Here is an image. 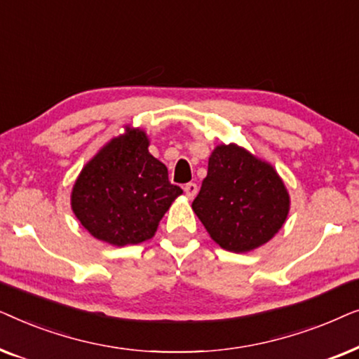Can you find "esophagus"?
Listing matches in <instances>:
<instances>
[{"instance_id":"34e87169","label":"esophagus","mask_w":359,"mask_h":359,"mask_svg":"<svg viewBox=\"0 0 359 359\" xmlns=\"http://www.w3.org/2000/svg\"><path fill=\"white\" fill-rule=\"evenodd\" d=\"M184 194L188 196L189 199H193L196 194H198V184L196 183H188V184H184Z\"/></svg>"}]
</instances>
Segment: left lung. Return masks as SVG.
Returning a JSON list of instances; mask_svg holds the SVG:
<instances>
[{"instance_id": "1", "label": "left lung", "mask_w": 359, "mask_h": 359, "mask_svg": "<svg viewBox=\"0 0 359 359\" xmlns=\"http://www.w3.org/2000/svg\"><path fill=\"white\" fill-rule=\"evenodd\" d=\"M193 210L215 243L245 253L262 247L283 227L289 194L271 165L237 145H219Z\"/></svg>"}]
</instances>
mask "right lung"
I'll use <instances>...</instances> for the list:
<instances>
[{"instance_id":"obj_1","label":"right lung","mask_w":359,"mask_h":359,"mask_svg":"<svg viewBox=\"0 0 359 359\" xmlns=\"http://www.w3.org/2000/svg\"><path fill=\"white\" fill-rule=\"evenodd\" d=\"M183 193L166 166L150 155L142 130L111 140L78 176L73 212L93 237L117 247L154 237L171 203Z\"/></svg>"}]
</instances>
